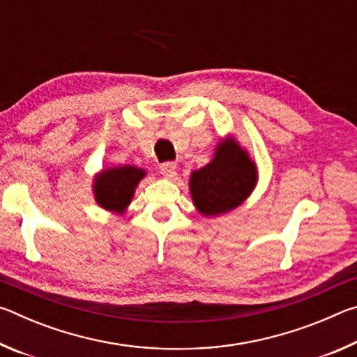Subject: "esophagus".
I'll return each mask as SVG.
<instances>
[{
  "mask_svg": "<svg viewBox=\"0 0 357 357\" xmlns=\"http://www.w3.org/2000/svg\"><path fill=\"white\" fill-rule=\"evenodd\" d=\"M160 173L167 179H172L176 174V164L174 162H164V164H160Z\"/></svg>",
  "mask_w": 357,
  "mask_h": 357,
  "instance_id": "esophagus-1",
  "label": "esophagus"
}]
</instances>
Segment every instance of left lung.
I'll list each match as a JSON object with an SVG mask.
<instances>
[{"label":"left lung","instance_id":"8db88e82","mask_svg":"<svg viewBox=\"0 0 357 357\" xmlns=\"http://www.w3.org/2000/svg\"><path fill=\"white\" fill-rule=\"evenodd\" d=\"M258 183V168L249 151L231 134L217 142L213 159L190 173L193 206L211 219L241 206Z\"/></svg>","mask_w":357,"mask_h":357}]
</instances>
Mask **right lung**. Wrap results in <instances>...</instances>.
<instances>
[{
    "mask_svg": "<svg viewBox=\"0 0 357 357\" xmlns=\"http://www.w3.org/2000/svg\"><path fill=\"white\" fill-rule=\"evenodd\" d=\"M146 170L135 165L105 167L94 174L93 195L102 209L113 214H124L142 179L146 178Z\"/></svg>",
    "mask_w": 357,
    "mask_h": 357,
    "instance_id": "add662e5",
    "label": "right lung"
}]
</instances>
